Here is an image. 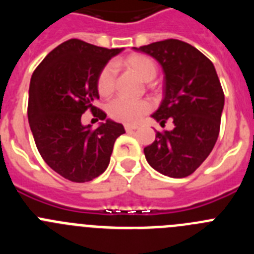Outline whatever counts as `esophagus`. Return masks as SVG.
<instances>
[{
	"label": "esophagus",
	"instance_id": "34e87169",
	"mask_svg": "<svg viewBox=\"0 0 254 254\" xmlns=\"http://www.w3.org/2000/svg\"><path fill=\"white\" fill-rule=\"evenodd\" d=\"M138 127L137 126H132V125H126L125 126V129L127 132H132V131H134V129H137Z\"/></svg>",
	"mask_w": 254,
	"mask_h": 254
}]
</instances>
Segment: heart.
I'll return each instance as SVG.
<instances>
[{"label":"heart","instance_id":"obj_1","mask_svg":"<svg viewBox=\"0 0 254 254\" xmlns=\"http://www.w3.org/2000/svg\"><path fill=\"white\" fill-rule=\"evenodd\" d=\"M118 64L137 73L143 81H151L158 72L155 61L149 56L141 55V53L129 55L128 57L120 61ZM114 84H116L114 67L113 64H107L103 67L96 78L98 93L102 96H109L114 91ZM151 109L152 104L149 100H132L123 96H118L108 104V114L112 120L127 123V125L137 123Z\"/></svg>","mask_w":254,"mask_h":254}]
</instances>
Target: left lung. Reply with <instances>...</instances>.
Segmentation results:
<instances>
[{
	"instance_id": "8db88e82",
	"label": "left lung",
	"mask_w": 254,
	"mask_h": 254,
	"mask_svg": "<svg viewBox=\"0 0 254 254\" xmlns=\"http://www.w3.org/2000/svg\"><path fill=\"white\" fill-rule=\"evenodd\" d=\"M151 56L164 71V99L152 118L172 131L156 132L143 149L147 163L164 176L185 178L206 160L220 132L224 91L214 64L193 46L165 39L134 48Z\"/></svg>"
}]
</instances>
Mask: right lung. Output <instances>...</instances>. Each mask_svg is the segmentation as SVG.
Returning <instances> with one entry per match:
<instances>
[{
  "label": "right lung",
  "instance_id": "right-lung-1",
  "mask_svg": "<svg viewBox=\"0 0 254 254\" xmlns=\"http://www.w3.org/2000/svg\"><path fill=\"white\" fill-rule=\"evenodd\" d=\"M121 51L69 39L49 52L31 76L28 120L37 149L52 169L71 182L99 177L109 165L114 142L126 132L111 120L95 129L81 123L87 109L105 120L107 114L94 107L99 99L96 78Z\"/></svg>",
  "mask_w": 254,
  "mask_h": 254
}]
</instances>
